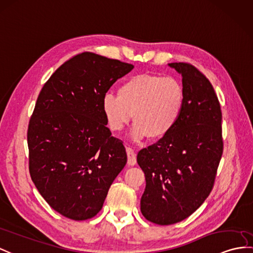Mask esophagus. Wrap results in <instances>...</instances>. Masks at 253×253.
Returning a JSON list of instances; mask_svg holds the SVG:
<instances>
[{"label":"esophagus","mask_w":253,"mask_h":253,"mask_svg":"<svg viewBox=\"0 0 253 253\" xmlns=\"http://www.w3.org/2000/svg\"><path fill=\"white\" fill-rule=\"evenodd\" d=\"M126 155H127V163L128 165H135L136 164V153L131 147H126Z\"/></svg>","instance_id":"1"}]
</instances>
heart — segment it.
<instances>
[{
  "label": "heart",
  "mask_w": 253,
  "mask_h": 253,
  "mask_svg": "<svg viewBox=\"0 0 253 253\" xmlns=\"http://www.w3.org/2000/svg\"><path fill=\"white\" fill-rule=\"evenodd\" d=\"M186 104V89L180 79L138 74L119 85L118 95H104L102 110L110 131L120 132L134 114L132 137L141 140L149 135L152 139H160L178 126Z\"/></svg>",
  "instance_id": "1"
}]
</instances>
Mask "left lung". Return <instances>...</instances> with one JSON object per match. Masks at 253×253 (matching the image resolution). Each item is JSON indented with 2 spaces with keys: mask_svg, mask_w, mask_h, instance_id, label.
<instances>
[{
  "mask_svg": "<svg viewBox=\"0 0 253 253\" xmlns=\"http://www.w3.org/2000/svg\"><path fill=\"white\" fill-rule=\"evenodd\" d=\"M181 74L187 104L178 126L137 153L146 178L140 211L152 223L180 222L211 192L223 152L222 112L211 83L190 63H169Z\"/></svg>",
  "mask_w": 253,
  "mask_h": 253,
  "instance_id": "1",
  "label": "left lung"
}]
</instances>
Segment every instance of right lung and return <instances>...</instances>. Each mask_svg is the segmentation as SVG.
Segmentation results:
<instances>
[{"mask_svg":"<svg viewBox=\"0 0 253 253\" xmlns=\"http://www.w3.org/2000/svg\"><path fill=\"white\" fill-rule=\"evenodd\" d=\"M133 67L83 52L65 61L40 92L27 133L30 176L66 218L94 217L126 163L123 141L106 126L102 101Z\"/></svg>","mask_w":253,"mask_h":253,"instance_id":"obj_1","label":"right lung"}]
</instances>
